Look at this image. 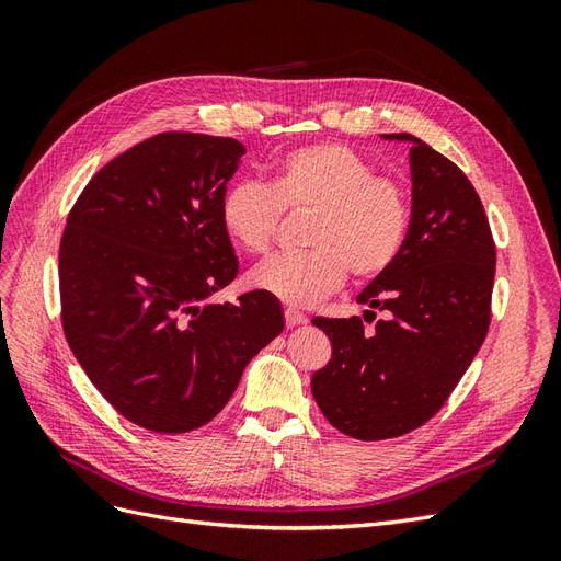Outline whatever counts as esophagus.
Wrapping results in <instances>:
<instances>
[{"mask_svg": "<svg viewBox=\"0 0 561 561\" xmlns=\"http://www.w3.org/2000/svg\"><path fill=\"white\" fill-rule=\"evenodd\" d=\"M304 322H307V318H304L299 311H295V309H285V325L287 328H299V325H304Z\"/></svg>", "mask_w": 561, "mask_h": 561, "instance_id": "1", "label": "esophagus"}]
</instances>
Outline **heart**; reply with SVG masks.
<instances>
[{
    "mask_svg": "<svg viewBox=\"0 0 561 561\" xmlns=\"http://www.w3.org/2000/svg\"><path fill=\"white\" fill-rule=\"evenodd\" d=\"M283 213H311L304 254L274 257L252 271L250 285L295 309H309L336 293L348 271L375 280L398 262L410 236L404 186L375 175L358 151L339 142H313L285 151L268 180L236 182L219 201L227 239L252 257L274 245Z\"/></svg>",
    "mask_w": 561,
    "mask_h": 561,
    "instance_id": "heart-1",
    "label": "heart"
}]
</instances>
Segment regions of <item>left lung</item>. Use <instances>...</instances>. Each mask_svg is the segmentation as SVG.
<instances>
[{
    "label": "left lung",
    "mask_w": 561,
    "mask_h": 561,
    "mask_svg": "<svg viewBox=\"0 0 561 561\" xmlns=\"http://www.w3.org/2000/svg\"><path fill=\"white\" fill-rule=\"evenodd\" d=\"M412 222L404 250L358 295L360 316L313 318L332 342V360L311 379L320 412L355 439L400 437L439 412L480 351L496 274V245L461 168L410 133Z\"/></svg>",
    "instance_id": "left-lung-1"
}]
</instances>
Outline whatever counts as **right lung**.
<instances>
[{"mask_svg":"<svg viewBox=\"0 0 561 561\" xmlns=\"http://www.w3.org/2000/svg\"><path fill=\"white\" fill-rule=\"evenodd\" d=\"M245 147L159 133L83 186L60 241L65 339L114 410L154 433L222 412L245 365L283 332L276 297H208L239 274L219 201Z\"/></svg>","mask_w":561,"mask_h":561,"instance_id":"right-lung-1","label":"right lung"}]
</instances>
